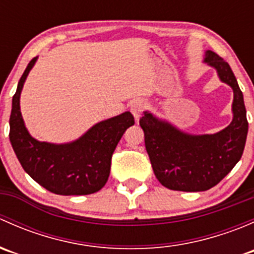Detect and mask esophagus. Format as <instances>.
Wrapping results in <instances>:
<instances>
[{
  "mask_svg": "<svg viewBox=\"0 0 254 254\" xmlns=\"http://www.w3.org/2000/svg\"><path fill=\"white\" fill-rule=\"evenodd\" d=\"M146 109V103L143 101H140V99H137V101H134L131 103V106H130V111H131L132 115L135 117V119L139 120V118L141 117L142 112Z\"/></svg>",
  "mask_w": 254,
  "mask_h": 254,
  "instance_id": "esophagus-1",
  "label": "esophagus"
}]
</instances>
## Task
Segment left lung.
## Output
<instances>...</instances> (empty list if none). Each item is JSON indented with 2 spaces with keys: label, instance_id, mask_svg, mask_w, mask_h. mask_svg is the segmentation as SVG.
<instances>
[{
  "label": "left lung",
  "instance_id": "left-lung-1",
  "mask_svg": "<svg viewBox=\"0 0 254 254\" xmlns=\"http://www.w3.org/2000/svg\"><path fill=\"white\" fill-rule=\"evenodd\" d=\"M205 63L234 89L231 124L212 135H189L150 113L140 119L156 178L172 190L204 191L216 186L242 157L248 132L243 94L229 64L207 50Z\"/></svg>",
  "mask_w": 254,
  "mask_h": 254
}]
</instances>
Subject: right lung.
Wrapping results in <instances>:
<instances>
[{"mask_svg": "<svg viewBox=\"0 0 254 254\" xmlns=\"http://www.w3.org/2000/svg\"><path fill=\"white\" fill-rule=\"evenodd\" d=\"M32 59L18 82L12 99L9 140L23 170L49 191L60 195H87L101 190L111 173L112 156L123 134L134 125V117L125 112L98 123L76 141L65 145L40 142L29 135L19 109V97Z\"/></svg>", "mask_w": 254, "mask_h": 254, "instance_id": "obj_1", "label": "right lung"}]
</instances>
